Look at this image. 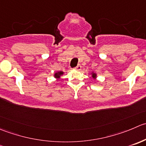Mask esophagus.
<instances>
[{
    "label": "esophagus",
    "mask_w": 146,
    "mask_h": 146,
    "mask_svg": "<svg viewBox=\"0 0 146 146\" xmlns=\"http://www.w3.org/2000/svg\"><path fill=\"white\" fill-rule=\"evenodd\" d=\"M75 69H76V70H78L79 71V70H81V66H80V65H78V66L75 68Z\"/></svg>",
    "instance_id": "34e87169"
}]
</instances>
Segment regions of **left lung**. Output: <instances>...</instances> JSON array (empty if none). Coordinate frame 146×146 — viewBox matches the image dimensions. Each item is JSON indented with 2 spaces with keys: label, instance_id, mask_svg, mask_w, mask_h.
Listing matches in <instances>:
<instances>
[{
  "label": "left lung",
  "instance_id": "8db88e82",
  "mask_svg": "<svg viewBox=\"0 0 146 146\" xmlns=\"http://www.w3.org/2000/svg\"><path fill=\"white\" fill-rule=\"evenodd\" d=\"M90 75H91L92 78H93L94 80H96V78H97V74H96V73H95L94 71L91 72V73H90Z\"/></svg>",
  "mask_w": 146,
  "mask_h": 146
}]
</instances>
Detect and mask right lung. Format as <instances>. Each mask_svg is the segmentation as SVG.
I'll return each mask as SVG.
<instances>
[{
  "instance_id": "add662e5",
  "label": "right lung",
  "mask_w": 146,
  "mask_h": 146,
  "mask_svg": "<svg viewBox=\"0 0 146 146\" xmlns=\"http://www.w3.org/2000/svg\"><path fill=\"white\" fill-rule=\"evenodd\" d=\"M63 74H64V72L60 70V71L56 72V73H54V75H53V76H54V78L56 79V80H58L60 78V77H61V76H63Z\"/></svg>"
}]
</instances>
